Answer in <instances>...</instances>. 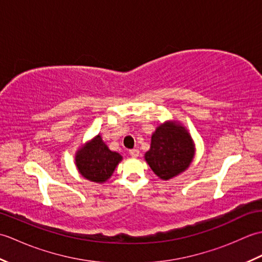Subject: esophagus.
<instances>
[{"label":"esophagus","mask_w":262,"mask_h":262,"mask_svg":"<svg viewBox=\"0 0 262 262\" xmlns=\"http://www.w3.org/2000/svg\"><path fill=\"white\" fill-rule=\"evenodd\" d=\"M129 154L132 155V157L136 158V157H138V155H140V151H138L137 148H133V149H129Z\"/></svg>","instance_id":"1"}]
</instances>
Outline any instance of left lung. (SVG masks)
Wrapping results in <instances>:
<instances>
[{
	"label": "left lung",
	"mask_w": 262,
	"mask_h": 262,
	"mask_svg": "<svg viewBox=\"0 0 262 262\" xmlns=\"http://www.w3.org/2000/svg\"><path fill=\"white\" fill-rule=\"evenodd\" d=\"M193 154V143L185 128L165 122L152 135L151 148L146 152L145 160L155 174L168 180L188 168Z\"/></svg>",
	"instance_id": "left-lung-1"
}]
</instances>
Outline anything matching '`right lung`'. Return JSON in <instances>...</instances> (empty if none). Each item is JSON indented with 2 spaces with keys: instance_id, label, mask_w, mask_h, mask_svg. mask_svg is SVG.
<instances>
[{
  "instance_id": "right-lung-1",
  "label": "right lung",
  "mask_w": 262,
  "mask_h": 262,
  "mask_svg": "<svg viewBox=\"0 0 262 262\" xmlns=\"http://www.w3.org/2000/svg\"><path fill=\"white\" fill-rule=\"evenodd\" d=\"M120 160L121 155L110 151L100 135L83 146L75 157L80 173L85 179L94 182H103L109 179Z\"/></svg>"
}]
</instances>
